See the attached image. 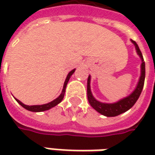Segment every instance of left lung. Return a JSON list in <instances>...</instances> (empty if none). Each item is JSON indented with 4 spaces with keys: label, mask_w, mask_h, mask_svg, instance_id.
<instances>
[{
    "label": "left lung",
    "mask_w": 155,
    "mask_h": 155,
    "mask_svg": "<svg viewBox=\"0 0 155 155\" xmlns=\"http://www.w3.org/2000/svg\"><path fill=\"white\" fill-rule=\"evenodd\" d=\"M132 43L135 46V49L137 51V54L140 56L141 59V66H140V77L138 84L135 88L133 92L131 93L128 97L121 99L120 101L114 103V104H104L101 103L97 100H96L95 97L92 96V93L91 91V76H89L88 81H87V97H88V101L90 104L91 105L94 110H96L100 114L104 115L105 116H116L118 115H121L122 113L126 112L130 108L134 106V104L136 103L140 97V93L142 91V89L144 86V81H145V62L143 59V56L141 54L140 48L136 42L134 40H131Z\"/></svg>",
    "instance_id": "8db88e82"
}]
</instances>
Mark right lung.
Listing matches in <instances>:
<instances>
[{
    "instance_id": "right-lung-1",
    "label": "right lung",
    "mask_w": 155,
    "mask_h": 155,
    "mask_svg": "<svg viewBox=\"0 0 155 155\" xmlns=\"http://www.w3.org/2000/svg\"><path fill=\"white\" fill-rule=\"evenodd\" d=\"M75 71V69L74 70H72V71H71L67 75V77H66V79L64 81V87H63V90H62V93L60 94V96L56 98L55 100H53V101H51L50 103H48V104H42V105H32V106H29V105H26V104H22L21 101H19L18 99L15 98V100L18 102V104H20L23 107V108H25L26 110H29V111H33V112H40V111H45V110H48L51 109V108H53L54 106H56L58 104H59L61 101L64 98V92H65V88H66V85H67V83H68L69 79H70V78H71V76L74 73Z\"/></svg>"
}]
</instances>
